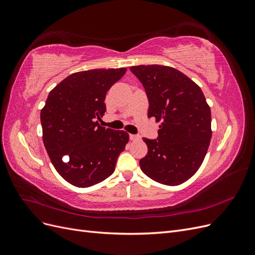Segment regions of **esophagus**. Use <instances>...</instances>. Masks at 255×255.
I'll use <instances>...</instances> for the list:
<instances>
[{"instance_id": "1", "label": "esophagus", "mask_w": 255, "mask_h": 255, "mask_svg": "<svg viewBox=\"0 0 255 255\" xmlns=\"http://www.w3.org/2000/svg\"><path fill=\"white\" fill-rule=\"evenodd\" d=\"M139 136L138 135H134V134H129V139L130 140H136V139H139Z\"/></svg>"}]
</instances>
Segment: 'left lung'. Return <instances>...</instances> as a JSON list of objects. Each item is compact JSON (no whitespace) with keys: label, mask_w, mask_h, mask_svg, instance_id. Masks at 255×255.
I'll return each mask as SVG.
<instances>
[{"label":"left lung","mask_w":255,"mask_h":255,"mask_svg":"<svg viewBox=\"0 0 255 255\" xmlns=\"http://www.w3.org/2000/svg\"><path fill=\"white\" fill-rule=\"evenodd\" d=\"M149 101L148 117L161 121L156 139L143 138L148 153L142 172L158 183L180 185L194 175L211 142V109L203 92L174 68L150 65L129 68Z\"/></svg>","instance_id":"left-lung-1"}]
</instances>
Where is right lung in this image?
Instances as JSON below:
<instances>
[{
	"label": "right lung",
	"mask_w": 255,
	"mask_h": 255,
	"mask_svg": "<svg viewBox=\"0 0 255 255\" xmlns=\"http://www.w3.org/2000/svg\"><path fill=\"white\" fill-rule=\"evenodd\" d=\"M126 68L72 73L50 91L40 113L42 139L56 171L76 187H89L115 171L128 134L100 127L106 92Z\"/></svg>",
	"instance_id": "1"
}]
</instances>
